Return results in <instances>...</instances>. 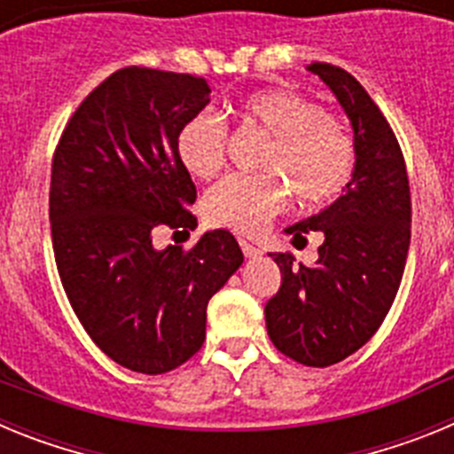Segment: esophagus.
<instances>
[{
	"label": "esophagus",
	"mask_w": 454,
	"mask_h": 454,
	"mask_svg": "<svg viewBox=\"0 0 454 454\" xmlns=\"http://www.w3.org/2000/svg\"><path fill=\"white\" fill-rule=\"evenodd\" d=\"M240 250H243L246 259H256V256H262V250L252 246V243H247V240H240Z\"/></svg>",
	"instance_id": "esophagus-1"
}]
</instances>
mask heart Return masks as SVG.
<instances>
[{
  "mask_svg": "<svg viewBox=\"0 0 454 454\" xmlns=\"http://www.w3.org/2000/svg\"><path fill=\"white\" fill-rule=\"evenodd\" d=\"M240 120L266 131L263 175H231L204 198V215L218 227L240 234L262 231L298 195L304 204L336 198L355 172V143L346 127L311 99L286 88L254 90L239 102ZM177 159L188 175L211 179L227 159V124L211 111H200L179 127Z\"/></svg>",
  "mask_w": 454,
  "mask_h": 454,
  "instance_id": "heart-1",
  "label": "heart"
}]
</instances>
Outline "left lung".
I'll return each mask as SVG.
<instances>
[{
    "label": "left lung",
    "mask_w": 454,
    "mask_h": 454,
    "mask_svg": "<svg viewBox=\"0 0 454 454\" xmlns=\"http://www.w3.org/2000/svg\"><path fill=\"white\" fill-rule=\"evenodd\" d=\"M307 70L327 83L350 120L355 172L330 207L284 230L293 243L309 231L325 240L314 266L272 252L282 286L266 304V327L277 350L325 368L359 350L387 318L407 263L411 195L395 134L362 83L330 63Z\"/></svg>",
    "instance_id": "8db88e82"
}]
</instances>
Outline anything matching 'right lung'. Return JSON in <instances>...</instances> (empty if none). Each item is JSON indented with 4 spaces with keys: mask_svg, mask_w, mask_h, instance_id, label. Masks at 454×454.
I'll return each instance as SVG.
<instances>
[{
    "mask_svg": "<svg viewBox=\"0 0 454 454\" xmlns=\"http://www.w3.org/2000/svg\"><path fill=\"white\" fill-rule=\"evenodd\" d=\"M208 95L192 74L122 67L79 104L51 161V243L67 300L104 355L145 375L202 348L208 300L243 263L224 230L191 250L152 243L161 227H198L175 138Z\"/></svg>",
    "mask_w": 454,
    "mask_h": 454,
    "instance_id": "add662e5",
    "label": "right lung"
}]
</instances>
